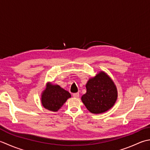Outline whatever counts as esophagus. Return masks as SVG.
Listing matches in <instances>:
<instances>
[{"label":"esophagus","instance_id":"esophagus-1","mask_svg":"<svg viewBox=\"0 0 150 150\" xmlns=\"http://www.w3.org/2000/svg\"><path fill=\"white\" fill-rule=\"evenodd\" d=\"M72 96H74V98H78L79 96V94L78 93H74L72 94Z\"/></svg>","mask_w":150,"mask_h":150}]
</instances>
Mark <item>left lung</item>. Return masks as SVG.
Masks as SVG:
<instances>
[{
  "label": "left lung",
  "instance_id": "8db88e82",
  "mask_svg": "<svg viewBox=\"0 0 150 150\" xmlns=\"http://www.w3.org/2000/svg\"><path fill=\"white\" fill-rule=\"evenodd\" d=\"M87 93L81 100L91 112H104L114 105L117 99V90L113 81L105 72H101L91 78L86 84Z\"/></svg>",
  "mask_w": 150,
  "mask_h": 150
}]
</instances>
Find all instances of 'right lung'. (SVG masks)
<instances>
[{
    "mask_svg": "<svg viewBox=\"0 0 150 150\" xmlns=\"http://www.w3.org/2000/svg\"><path fill=\"white\" fill-rule=\"evenodd\" d=\"M71 97V94L59 85H54L48 83L42 94L41 103L45 109L56 112Z\"/></svg>",
    "mask_w": 150,
    "mask_h": 150,
    "instance_id": "right-lung-1",
    "label": "right lung"
}]
</instances>
